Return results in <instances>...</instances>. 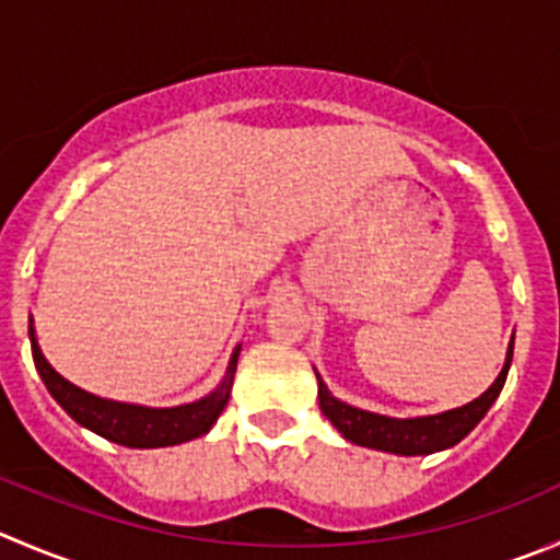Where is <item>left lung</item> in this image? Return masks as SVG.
<instances>
[{"instance_id": "8db88e82", "label": "left lung", "mask_w": 560, "mask_h": 560, "mask_svg": "<svg viewBox=\"0 0 560 560\" xmlns=\"http://www.w3.org/2000/svg\"><path fill=\"white\" fill-rule=\"evenodd\" d=\"M512 355L514 336L512 341H509L506 361H503L501 374H498L495 383H492L479 399L468 401V405L463 407H454V410L435 412V416L416 418L380 416V412L347 405V401L336 399V396L330 394L325 380L319 377V372L314 369V374H317L319 410H323V416L341 432V438L355 443V446L377 448V452L399 454V457H424V454H435L443 452V448L457 446L465 435H470V430L487 416L492 401L501 394L503 383H506L509 366H512Z\"/></svg>"}]
</instances>
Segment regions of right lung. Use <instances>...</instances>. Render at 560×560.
Returning <instances> with one entry per match:
<instances>
[{
  "label": "right lung",
  "instance_id": "1",
  "mask_svg": "<svg viewBox=\"0 0 560 560\" xmlns=\"http://www.w3.org/2000/svg\"><path fill=\"white\" fill-rule=\"evenodd\" d=\"M30 341L37 374H40V380L46 383L48 394L57 399V405L73 418L75 424L84 427V430L95 432V435L128 448H164L208 435V432L213 430L215 421H219L221 412H224L226 401H230L237 358H241V345H237L235 350H232V358L230 363H226V372L224 377H221V383L215 385L210 394L199 396L197 401H186V405L177 407H148L133 405V401H117L106 399V396H95L90 394V390L73 385L70 380H65L62 374L46 361V355H43L32 319Z\"/></svg>",
  "mask_w": 560,
  "mask_h": 560
}]
</instances>
